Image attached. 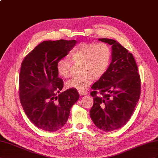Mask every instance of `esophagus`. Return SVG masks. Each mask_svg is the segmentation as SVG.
I'll return each instance as SVG.
<instances>
[{"label": "esophagus", "instance_id": "34e87169", "mask_svg": "<svg viewBox=\"0 0 158 158\" xmlns=\"http://www.w3.org/2000/svg\"><path fill=\"white\" fill-rule=\"evenodd\" d=\"M79 94L81 96H83V95H87V92L84 91H79Z\"/></svg>", "mask_w": 158, "mask_h": 158}]
</instances>
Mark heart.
Wrapping results in <instances>:
<instances>
[{"mask_svg": "<svg viewBox=\"0 0 158 158\" xmlns=\"http://www.w3.org/2000/svg\"><path fill=\"white\" fill-rule=\"evenodd\" d=\"M71 59L75 63H81L79 76L71 78L65 83L67 88L85 91L95 79H99L106 73L112 59L111 48L104 43L83 42L71 52ZM71 63L68 59H60L56 64L57 74L63 78L70 75Z\"/></svg>", "mask_w": 158, "mask_h": 158, "instance_id": "obj_1", "label": "heart"}]
</instances>
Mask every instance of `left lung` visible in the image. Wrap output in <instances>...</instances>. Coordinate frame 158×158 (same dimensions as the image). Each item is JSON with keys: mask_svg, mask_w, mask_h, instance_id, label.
Returning a JSON list of instances; mask_svg holds the SVG:
<instances>
[{"mask_svg": "<svg viewBox=\"0 0 158 158\" xmlns=\"http://www.w3.org/2000/svg\"><path fill=\"white\" fill-rule=\"evenodd\" d=\"M112 45V60L106 73L95 83L91 95L93 122L103 131L118 129L130 119L141 94V79L133 55L116 40L99 39Z\"/></svg>", "mask_w": 158, "mask_h": 158, "instance_id": "1", "label": "left lung"}]
</instances>
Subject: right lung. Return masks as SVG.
Listing matches in <instances>:
<instances>
[{"label": "right lung", "instance_id": "obj_1", "mask_svg": "<svg viewBox=\"0 0 158 158\" xmlns=\"http://www.w3.org/2000/svg\"><path fill=\"white\" fill-rule=\"evenodd\" d=\"M76 44L75 40H44L24 58L19 74V94L28 118L36 127L55 131L67 121L70 110L79 98L77 91L63 87L56 62Z\"/></svg>", "mask_w": 158, "mask_h": 158}]
</instances>
